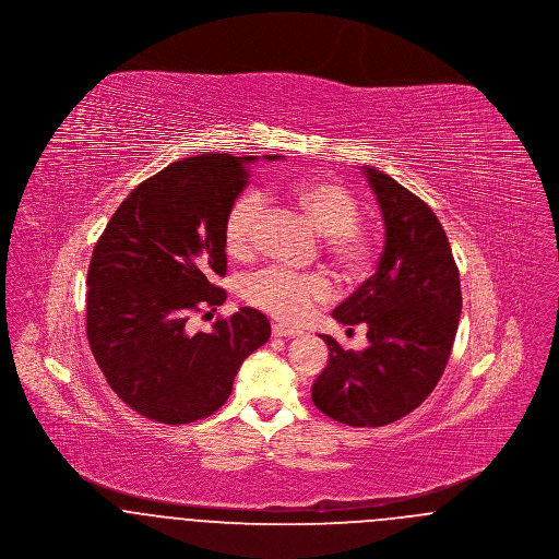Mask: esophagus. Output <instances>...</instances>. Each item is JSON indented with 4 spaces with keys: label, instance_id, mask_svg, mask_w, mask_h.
<instances>
[{
    "label": "esophagus",
    "instance_id": "1",
    "mask_svg": "<svg viewBox=\"0 0 559 559\" xmlns=\"http://www.w3.org/2000/svg\"><path fill=\"white\" fill-rule=\"evenodd\" d=\"M272 335H274V337H299L301 331H299V329H293V326H287V324L276 322V324H272Z\"/></svg>",
    "mask_w": 559,
    "mask_h": 559
}]
</instances>
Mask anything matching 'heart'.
I'll list each match as a JSON object with an SVG mask.
<instances>
[{
    "instance_id": "1",
    "label": "heart",
    "mask_w": 559,
    "mask_h": 559,
    "mask_svg": "<svg viewBox=\"0 0 559 559\" xmlns=\"http://www.w3.org/2000/svg\"><path fill=\"white\" fill-rule=\"evenodd\" d=\"M289 199L317 233L324 235L329 258L346 276L360 278L371 267L374 240L371 230L358 222L360 203L346 185L333 178H308L292 187ZM264 210V199L258 192H245L233 201L222 230L228 255L247 258L253 251ZM242 295L272 317L297 322L333 295V285L322 272L299 274L285 267H266L245 281Z\"/></svg>"
}]
</instances>
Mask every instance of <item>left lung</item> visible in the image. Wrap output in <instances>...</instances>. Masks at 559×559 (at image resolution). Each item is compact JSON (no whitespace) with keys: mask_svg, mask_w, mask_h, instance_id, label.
Segmentation results:
<instances>
[{"mask_svg":"<svg viewBox=\"0 0 559 559\" xmlns=\"http://www.w3.org/2000/svg\"><path fill=\"white\" fill-rule=\"evenodd\" d=\"M362 174L383 219V253L333 319L365 322L369 346L352 352L319 335L329 360L312 383V402L340 424L379 427L415 411L440 381L461 317V285L436 213L377 167L362 165Z\"/></svg>","mask_w":559,"mask_h":559,"instance_id":"left-lung-1","label":"left lung"}]
</instances>
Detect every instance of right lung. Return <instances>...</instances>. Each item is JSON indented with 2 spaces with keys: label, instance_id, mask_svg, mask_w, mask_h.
Masks as SVG:
<instances>
[{
  "label": "right lung",
  "instance_id": "add662e5",
  "mask_svg": "<svg viewBox=\"0 0 559 559\" xmlns=\"http://www.w3.org/2000/svg\"><path fill=\"white\" fill-rule=\"evenodd\" d=\"M258 157L199 155L148 178L112 213L87 270V340L110 390L146 419L180 426L215 413L249 354L270 340L239 308L190 333L194 310L222 306L224 217ZM266 160L283 159L264 155Z\"/></svg>",
  "mask_w": 559,
  "mask_h": 559
}]
</instances>
